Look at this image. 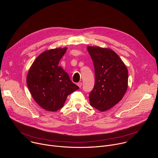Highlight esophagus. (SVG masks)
Listing matches in <instances>:
<instances>
[{
  "instance_id": "obj_1",
  "label": "esophagus",
  "mask_w": 158,
  "mask_h": 158,
  "mask_svg": "<svg viewBox=\"0 0 158 158\" xmlns=\"http://www.w3.org/2000/svg\"><path fill=\"white\" fill-rule=\"evenodd\" d=\"M82 85V82H78V83H77V85H78L80 88L81 87Z\"/></svg>"
}]
</instances>
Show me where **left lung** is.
<instances>
[{
  "label": "left lung",
  "instance_id": "left-lung-1",
  "mask_svg": "<svg viewBox=\"0 0 158 158\" xmlns=\"http://www.w3.org/2000/svg\"><path fill=\"white\" fill-rule=\"evenodd\" d=\"M93 61L95 84L89 94L90 104L100 111L117 104L124 96L128 82V71L124 63L112 50L88 46Z\"/></svg>",
  "mask_w": 158,
  "mask_h": 158
}]
</instances>
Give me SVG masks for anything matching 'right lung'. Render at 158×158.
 Returning a JSON list of instances; mask_svg holds the SVG:
<instances>
[{"mask_svg": "<svg viewBox=\"0 0 158 158\" xmlns=\"http://www.w3.org/2000/svg\"><path fill=\"white\" fill-rule=\"evenodd\" d=\"M66 50V48H56L40 54L32 64L27 76V86L32 98L48 111L62 108L67 96L79 89L58 65Z\"/></svg>", "mask_w": 158, "mask_h": 158, "instance_id": "1", "label": "right lung"}]
</instances>
